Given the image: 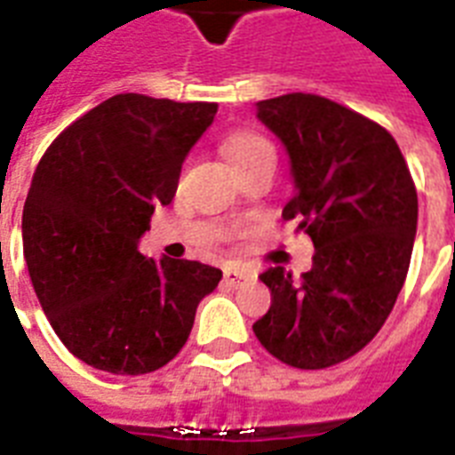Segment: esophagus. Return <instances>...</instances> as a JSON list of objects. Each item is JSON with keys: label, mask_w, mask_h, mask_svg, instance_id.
<instances>
[{"label": "esophagus", "mask_w": 455, "mask_h": 455, "mask_svg": "<svg viewBox=\"0 0 455 455\" xmlns=\"http://www.w3.org/2000/svg\"><path fill=\"white\" fill-rule=\"evenodd\" d=\"M250 278H252V274L245 269H224V281H227L228 285H234V288L248 283Z\"/></svg>", "instance_id": "obj_1"}]
</instances>
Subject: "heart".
Listing matches in <instances>:
<instances>
[{"instance_id":"b5f03b06","label":"heart","mask_w":455,"mask_h":455,"mask_svg":"<svg viewBox=\"0 0 455 455\" xmlns=\"http://www.w3.org/2000/svg\"><path fill=\"white\" fill-rule=\"evenodd\" d=\"M221 151L228 157V163L234 164L238 174L252 167L255 163H259V160L276 157L269 139L255 130H234L224 139Z\"/></svg>"}]
</instances>
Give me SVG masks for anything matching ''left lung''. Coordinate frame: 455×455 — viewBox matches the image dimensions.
I'll list each match as a JSON object with an SVG mask.
<instances>
[{
    "label": "left lung",
    "instance_id": "obj_1",
    "mask_svg": "<svg viewBox=\"0 0 455 455\" xmlns=\"http://www.w3.org/2000/svg\"><path fill=\"white\" fill-rule=\"evenodd\" d=\"M257 117L291 156L295 193L283 220L298 221L316 250L299 278L283 267L259 276L271 307L252 331L288 366H335L378 335L402 292L416 238V184L382 124L325 96L267 99Z\"/></svg>",
    "mask_w": 455,
    "mask_h": 455
}]
</instances>
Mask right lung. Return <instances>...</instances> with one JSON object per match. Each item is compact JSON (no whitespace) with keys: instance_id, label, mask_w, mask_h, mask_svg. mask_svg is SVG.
Returning <instances> with one entry per match:
<instances>
[{"instance_id":"obj_1","label":"right lung","mask_w":455,"mask_h":455,"mask_svg":"<svg viewBox=\"0 0 455 455\" xmlns=\"http://www.w3.org/2000/svg\"><path fill=\"white\" fill-rule=\"evenodd\" d=\"M217 103L117 94L46 148L23 205V255L49 323L87 366L153 373L191 335L221 271L139 252Z\"/></svg>"}]
</instances>
